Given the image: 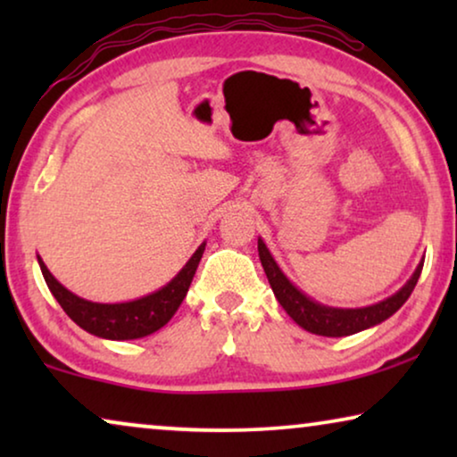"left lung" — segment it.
<instances>
[{
    "label": "left lung",
    "instance_id": "left-lung-1",
    "mask_svg": "<svg viewBox=\"0 0 457 457\" xmlns=\"http://www.w3.org/2000/svg\"><path fill=\"white\" fill-rule=\"evenodd\" d=\"M258 253L262 266H264L268 283H270L274 291V297L278 299L283 310L299 324V327L308 330V333L320 337H347L385 322L386 318L395 314V312L408 302L418 278H420L424 266V260H420V264L416 266V270L410 277L408 283H405L397 293H393L391 297L383 299V302L366 305V308H330V305L316 302V299L305 295L302 289H297V287L285 277V272L280 270L277 262H274L270 249L266 247V243L262 239H258Z\"/></svg>",
    "mask_w": 457,
    "mask_h": 457
}]
</instances>
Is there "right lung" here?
<instances>
[{
  "label": "right lung",
  "mask_w": 457,
  "mask_h": 457,
  "mask_svg": "<svg viewBox=\"0 0 457 457\" xmlns=\"http://www.w3.org/2000/svg\"><path fill=\"white\" fill-rule=\"evenodd\" d=\"M205 249V243H202L195 249V253L191 255L189 262L180 268V272L174 277L170 283H166L162 289L143 295L133 302H122V303H97L89 302L74 295L72 291H68L64 285L58 283L52 272L47 270V266L43 264V260L37 255L39 262L43 278L52 291V295L58 299L62 310L79 324L80 328L87 333L102 337V339L110 341H129V339H141L160 330L164 324L174 316V312L179 310V305L183 303V299L189 291L191 280L195 277V270L199 266Z\"/></svg>",
  "instance_id": "add662e5"
}]
</instances>
